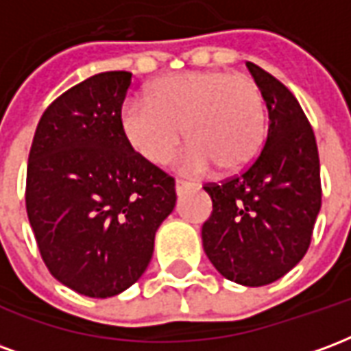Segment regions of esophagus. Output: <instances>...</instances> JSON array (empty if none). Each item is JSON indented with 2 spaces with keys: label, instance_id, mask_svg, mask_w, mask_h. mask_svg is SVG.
I'll return each mask as SVG.
<instances>
[{
  "label": "esophagus",
  "instance_id": "esophagus-1",
  "mask_svg": "<svg viewBox=\"0 0 351 351\" xmlns=\"http://www.w3.org/2000/svg\"><path fill=\"white\" fill-rule=\"evenodd\" d=\"M193 186H191L190 182H186V180H176L175 182V190L178 195H182V193H186L188 190H191Z\"/></svg>",
  "mask_w": 351,
  "mask_h": 351
}]
</instances>
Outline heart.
<instances>
[{"label": "heart", "mask_w": 351, "mask_h": 351, "mask_svg": "<svg viewBox=\"0 0 351 351\" xmlns=\"http://www.w3.org/2000/svg\"><path fill=\"white\" fill-rule=\"evenodd\" d=\"M120 125L128 143L150 163L167 161L182 138L190 146L178 165L186 173H221L250 167L267 138V103L248 75L184 71L156 80L148 99L122 105Z\"/></svg>", "instance_id": "obj_1"}]
</instances>
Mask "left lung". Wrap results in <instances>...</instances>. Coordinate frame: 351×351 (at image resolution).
Returning a JSON list of instances; mask_svg holds the SVG:
<instances>
[{
	"label": "left lung",
	"mask_w": 351,
	"mask_h": 351,
	"mask_svg": "<svg viewBox=\"0 0 351 351\" xmlns=\"http://www.w3.org/2000/svg\"><path fill=\"white\" fill-rule=\"evenodd\" d=\"M246 67L265 95L269 133L250 167L221 184H205L213 214L201 235L221 276L259 287L304 258L322 206V180L316 137L299 101L259 65Z\"/></svg>",
	"instance_id": "8db88e82"
}]
</instances>
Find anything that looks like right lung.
<instances>
[{
  "label": "right lung",
  "mask_w": 351,
  "mask_h": 351,
  "mask_svg": "<svg viewBox=\"0 0 351 351\" xmlns=\"http://www.w3.org/2000/svg\"><path fill=\"white\" fill-rule=\"evenodd\" d=\"M131 73L82 80L50 103L27 158L26 210L50 274L107 299L133 286L176 203L175 178L137 154L120 125Z\"/></svg>",
  "instance_id": "add662e5"
}]
</instances>
